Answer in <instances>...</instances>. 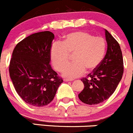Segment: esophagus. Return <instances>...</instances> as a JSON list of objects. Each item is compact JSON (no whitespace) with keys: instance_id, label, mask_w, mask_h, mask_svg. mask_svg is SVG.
<instances>
[{"instance_id":"34e87169","label":"esophagus","mask_w":133,"mask_h":133,"mask_svg":"<svg viewBox=\"0 0 133 133\" xmlns=\"http://www.w3.org/2000/svg\"><path fill=\"white\" fill-rule=\"evenodd\" d=\"M73 81L72 79H64V82H72Z\"/></svg>"}]
</instances>
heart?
I'll use <instances>...</instances> for the list:
<instances>
[{
    "label": "heart",
    "mask_w": 133,
    "mask_h": 133,
    "mask_svg": "<svg viewBox=\"0 0 133 133\" xmlns=\"http://www.w3.org/2000/svg\"><path fill=\"white\" fill-rule=\"evenodd\" d=\"M107 42L100 36H95L85 31H75L67 34L63 42H55L50 49L53 66L61 72L70 62V55H75L74 63L68 66L63 75L74 78L83 75L86 70L95 71L105 56Z\"/></svg>",
    "instance_id": "heart-1"
}]
</instances>
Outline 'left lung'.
<instances>
[{"instance_id": "1", "label": "left lung", "mask_w": 133, "mask_h": 133, "mask_svg": "<svg viewBox=\"0 0 133 133\" xmlns=\"http://www.w3.org/2000/svg\"><path fill=\"white\" fill-rule=\"evenodd\" d=\"M105 36L108 48L101 65L88 76L81 79L84 89L78 97L87 104H97L109 98L123 74V60L119 44L106 29Z\"/></svg>"}]
</instances>
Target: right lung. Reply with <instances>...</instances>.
<instances>
[{
  "instance_id": "right-lung-1",
  "label": "right lung",
  "mask_w": 133,
  "mask_h": 133,
  "mask_svg": "<svg viewBox=\"0 0 133 133\" xmlns=\"http://www.w3.org/2000/svg\"><path fill=\"white\" fill-rule=\"evenodd\" d=\"M54 35L36 32L15 47L9 72L17 94L26 103L44 107L54 99L63 79L50 64V49Z\"/></svg>"
}]
</instances>
